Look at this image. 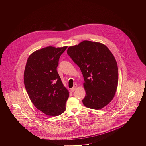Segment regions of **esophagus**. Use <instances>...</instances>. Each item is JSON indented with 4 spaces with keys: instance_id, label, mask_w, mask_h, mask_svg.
<instances>
[{
    "instance_id": "esophagus-1",
    "label": "esophagus",
    "mask_w": 146,
    "mask_h": 146,
    "mask_svg": "<svg viewBox=\"0 0 146 146\" xmlns=\"http://www.w3.org/2000/svg\"><path fill=\"white\" fill-rule=\"evenodd\" d=\"M76 87H77V85L76 84H74V86L72 88H71V89H70V90L72 91H74L76 90Z\"/></svg>"
}]
</instances>
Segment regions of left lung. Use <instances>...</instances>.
Here are the masks:
<instances>
[{"mask_svg":"<svg viewBox=\"0 0 146 146\" xmlns=\"http://www.w3.org/2000/svg\"><path fill=\"white\" fill-rule=\"evenodd\" d=\"M67 54L83 76L86 91L84 105L98 110L108 104L118 83V66L110 50L101 43L85 40L69 47Z\"/></svg>","mask_w":146,"mask_h":146,"instance_id":"8db88e82","label":"left lung"}]
</instances>
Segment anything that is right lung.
Returning <instances> with one entry per match:
<instances>
[{"instance_id": "1", "label": "right lung", "mask_w": 146, "mask_h": 146, "mask_svg": "<svg viewBox=\"0 0 146 146\" xmlns=\"http://www.w3.org/2000/svg\"><path fill=\"white\" fill-rule=\"evenodd\" d=\"M67 46H49L29 56L24 72V84L35 107L50 116H57L66 110L69 92L57 71L61 55Z\"/></svg>"}]
</instances>
